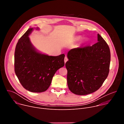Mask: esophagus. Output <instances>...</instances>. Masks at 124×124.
Returning a JSON list of instances; mask_svg holds the SVG:
<instances>
[{
    "label": "esophagus",
    "instance_id": "obj_1",
    "mask_svg": "<svg viewBox=\"0 0 124 124\" xmlns=\"http://www.w3.org/2000/svg\"><path fill=\"white\" fill-rule=\"evenodd\" d=\"M68 60V59L67 57V56H65V58H64V62H65V63H66V62H67Z\"/></svg>",
    "mask_w": 124,
    "mask_h": 124
}]
</instances>
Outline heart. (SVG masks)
I'll return each instance as SVG.
<instances>
[{
  "mask_svg": "<svg viewBox=\"0 0 124 124\" xmlns=\"http://www.w3.org/2000/svg\"><path fill=\"white\" fill-rule=\"evenodd\" d=\"M81 36H78V37H77L76 38V40H79L81 39ZM84 42H85V43H87V41H86V40H85Z\"/></svg>",
  "mask_w": 124,
  "mask_h": 124,
  "instance_id": "1",
  "label": "heart"
}]
</instances>
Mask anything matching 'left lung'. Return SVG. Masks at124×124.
I'll list each match as a JSON object with an SVG mask.
<instances>
[{
    "mask_svg": "<svg viewBox=\"0 0 124 124\" xmlns=\"http://www.w3.org/2000/svg\"><path fill=\"white\" fill-rule=\"evenodd\" d=\"M98 41L92 46L73 48L68 52L67 83L75 94L85 95L96 91L108 75L110 49L99 34Z\"/></svg>",
    "mask_w": 124,
    "mask_h": 124,
    "instance_id": "1",
    "label": "left lung"
}]
</instances>
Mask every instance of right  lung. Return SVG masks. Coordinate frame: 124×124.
<instances>
[{
	"label": "right lung",
	"instance_id": "right-lung-1",
	"mask_svg": "<svg viewBox=\"0 0 124 124\" xmlns=\"http://www.w3.org/2000/svg\"><path fill=\"white\" fill-rule=\"evenodd\" d=\"M32 31V28L28 29L16 44L15 72L25 89L40 93L48 89L56 72L64 66L65 55L52 56L38 52L28 37Z\"/></svg>",
	"mask_w": 124,
	"mask_h": 124
}]
</instances>
